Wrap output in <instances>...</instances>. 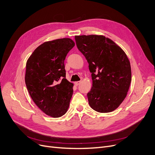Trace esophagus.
<instances>
[{"label":"esophagus","mask_w":155,"mask_h":155,"mask_svg":"<svg viewBox=\"0 0 155 155\" xmlns=\"http://www.w3.org/2000/svg\"><path fill=\"white\" fill-rule=\"evenodd\" d=\"M80 83H81L80 81H78V82H75V84L76 86H78V85L80 84Z\"/></svg>","instance_id":"esophagus-1"}]
</instances>
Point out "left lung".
I'll list each match as a JSON object with an SVG mask.
<instances>
[{"label": "left lung", "instance_id": "8db88e82", "mask_svg": "<svg viewBox=\"0 0 155 155\" xmlns=\"http://www.w3.org/2000/svg\"><path fill=\"white\" fill-rule=\"evenodd\" d=\"M75 39L92 73V87L87 94L89 104L99 112L113 111L125 99L131 82L128 58L119 46L104 36H75Z\"/></svg>", "mask_w": 155, "mask_h": 155}]
</instances>
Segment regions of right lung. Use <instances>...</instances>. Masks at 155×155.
Here are the masks:
<instances>
[{
    "label": "right lung",
    "instance_id": "obj_1",
    "mask_svg": "<svg viewBox=\"0 0 155 155\" xmlns=\"http://www.w3.org/2000/svg\"><path fill=\"white\" fill-rule=\"evenodd\" d=\"M75 46L70 38L39 46L27 61L25 83L37 106L46 114L59 117L66 113L73 95V84L65 78L64 61Z\"/></svg>",
    "mask_w": 155,
    "mask_h": 155
}]
</instances>
